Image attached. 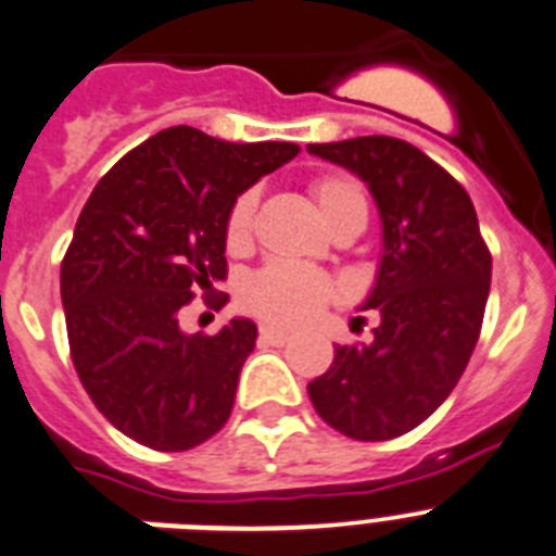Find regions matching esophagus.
<instances>
[{
  "label": "esophagus",
  "instance_id": "esophagus-1",
  "mask_svg": "<svg viewBox=\"0 0 556 556\" xmlns=\"http://www.w3.org/2000/svg\"><path fill=\"white\" fill-rule=\"evenodd\" d=\"M262 342H267V345H287L289 342V331H283V328H275V326H262Z\"/></svg>",
  "mask_w": 556,
  "mask_h": 556
}]
</instances>
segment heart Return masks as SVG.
Returning a JSON list of instances; mask_svg holds the SVG:
<instances>
[{
    "label": "heart",
    "instance_id": "obj_1",
    "mask_svg": "<svg viewBox=\"0 0 556 556\" xmlns=\"http://www.w3.org/2000/svg\"><path fill=\"white\" fill-rule=\"evenodd\" d=\"M312 191L328 225L342 217V214H348V211H365L367 214L365 191L353 180L320 178L314 180ZM255 203H258L255 191H244L230 208L228 225H225V242H228L230 250L248 248L250 236H253ZM328 298H331V281L326 275L287 262L267 264L255 275H250L242 287L244 306L258 314V317H264V320L278 323V326L303 323Z\"/></svg>",
    "mask_w": 556,
    "mask_h": 556
}]
</instances>
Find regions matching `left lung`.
Masks as SVG:
<instances>
[{"label":"left lung","mask_w":556,"mask_h":556,"mask_svg":"<svg viewBox=\"0 0 556 556\" xmlns=\"http://www.w3.org/2000/svg\"><path fill=\"white\" fill-rule=\"evenodd\" d=\"M365 180L381 217V258L362 312L372 342L337 345L308 384L317 415L362 443L392 440L443 404L479 342L493 258L476 208L440 164L392 136L308 144Z\"/></svg>","instance_id":"1"}]
</instances>
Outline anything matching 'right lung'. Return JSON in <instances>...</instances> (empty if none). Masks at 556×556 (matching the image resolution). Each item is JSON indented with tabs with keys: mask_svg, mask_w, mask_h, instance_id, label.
<instances>
[{
	"mask_svg": "<svg viewBox=\"0 0 556 556\" xmlns=\"http://www.w3.org/2000/svg\"><path fill=\"white\" fill-rule=\"evenodd\" d=\"M298 152L289 141L233 144L175 125L91 191L61 264L68 348L97 409L136 443L189 451L230 417L258 328L233 317L214 337L186 333L178 312L225 281L236 198Z\"/></svg>",
	"mask_w": 556,
	"mask_h": 556,
	"instance_id": "1",
	"label": "right lung"
}]
</instances>
